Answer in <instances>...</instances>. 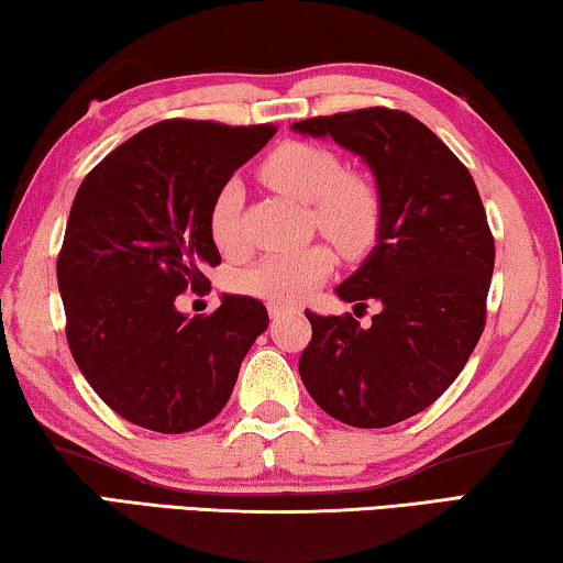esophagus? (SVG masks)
Segmentation results:
<instances>
[{"label": "esophagus", "mask_w": 563, "mask_h": 563, "mask_svg": "<svg viewBox=\"0 0 563 563\" xmlns=\"http://www.w3.org/2000/svg\"><path fill=\"white\" fill-rule=\"evenodd\" d=\"M301 309H297V307H289V303H279V301H272L269 303V317L276 321V319H282V317H287V314H299Z\"/></svg>", "instance_id": "1"}]
</instances>
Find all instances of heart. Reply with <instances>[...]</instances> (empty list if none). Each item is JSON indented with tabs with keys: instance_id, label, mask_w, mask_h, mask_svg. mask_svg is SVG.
<instances>
[{
	"instance_id": "heart-1",
	"label": "heart",
	"mask_w": 563,
	"mask_h": 563,
	"mask_svg": "<svg viewBox=\"0 0 563 563\" xmlns=\"http://www.w3.org/2000/svg\"><path fill=\"white\" fill-rule=\"evenodd\" d=\"M262 179L269 187L299 201H307L311 224L346 256L366 254L382 232L379 189L364 174L344 172V164L327 146L287 142L266 156ZM244 191L227 181L209 209V234L221 252L242 246ZM334 266L327 244L301 249H276L249 269L239 272V289L266 301H297L317 287Z\"/></svg>"
}]
</instances>
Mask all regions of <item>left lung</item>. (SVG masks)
<instances>
[{
  "label": "left lung",
  "instance_id": "8db88e82",
  "mask_svg": "<svg viewBox=\"0 0 563 563\" xmlns=\"http://www.w3.org/2000/svg\"><path fill=\"white\" fill-rule=\"evenodd\" d=\"M291 129L362 156L382 197L376 246L336 287L344 301L376 299L382 311L372 327L307 311L301 382L329 417L391 427L449 389L484 331L494 236L482 197L456 154L399 109L311 117Z\"/></svg>",
  "mask_w": 563,
  "mask_h": 563
}]
</instances>
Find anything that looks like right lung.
Instances as JSON below:
<instances>
[{
    "instance_id": "add662e5",
    "label": "right lung",
    "mask_w": 563,
    "mask_h": 563,
    "mask_svg": "<svg viewBox=\"0 0 563 563\" xmlns=\"http://www.w3.org/2000/svg\"><path fill=\"white\" fill-rule=\"evenodd\" d=\"M276 126L164 119L109 152L71 201L57 260L67 342L119 417L159 434L205 427L269 327L264 303L224 294L209 317L177 309L221 262L209 234L217 191Z\"/></svg>"
}]
</instances>
